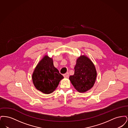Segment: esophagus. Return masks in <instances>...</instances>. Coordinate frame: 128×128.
Segmentation results:
<instances>
[{
    "label": "esophagus",
    "instance_id": "1",
    "mask_svg": "<svg viewBox=\"0 0 128 128\" xmlns=\"http://www.w3.org/2000/svg\"><path fill=\"white\" fill-rule=\"evenodd\" d=\"M63 76H64V78H68L69 77V73H68V72H67V73H66L65 74H63Z\"/></svg>",
    "mask_w": 128,
    "mask_h": 128
}]
</instances>
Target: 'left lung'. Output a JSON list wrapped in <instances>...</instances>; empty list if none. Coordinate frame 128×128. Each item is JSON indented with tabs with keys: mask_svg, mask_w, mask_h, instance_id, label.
I'll list each match as a JSON object with an SVG mask.
<instances>
[{
	"mask_svg": "<svg viewBox=\"0 0 128 128\" xmlns=\"http://www.w3.org/2000/svg\"><path fill=\"white\" fill-rule=\"evenodd\" d=\"M74 74L69 79L75 89L80 92L89 90L94 85L97 76L95 66L86 56L81 55L76 60Z\"/></svg>",
	"mask_w": 128,
	"mask_h": 128,
	"instance_id": "8db88e82",
	"label": "left lung"
}]
</instances>
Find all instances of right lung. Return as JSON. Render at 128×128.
<instances>
[{"instance_id": "obj_1", "label": "right lung", "mask_w": 128, "mask_h": 128, "mask_svg": "<svg viewBox=\"0 0 128 128\" xmlns=\"http://www.w3.org/2000/svg\"><path fill=\"white\" fill-rule=\"evenodd\" d=\"M63 78L54 67L52 58L46 55L38 62L32 74L34 85L44 94H50L54 91Z\"/></svg>"}]
</instances>
